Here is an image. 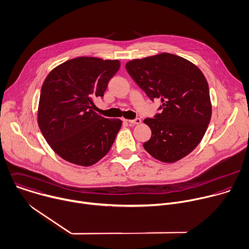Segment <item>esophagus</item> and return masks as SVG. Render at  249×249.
Instances as JSON below:
<instances>
[{
    "instance_id": "obj_1",
    "label": "esophagus",
    "mask_w": 249,
    "mask_h": 249,
    "mask_svg": "<svg viewBox=\"0 0 249 249\" xmlns=\"http://www.w3.org/2000/svg\"><path fill=\"white\" fill-rule=\"evenodd\" d=\"M126 122H128L130 124H139L141 123V120L139 118H136L134 120H128Z\"/></svg>"
}]
</instances>
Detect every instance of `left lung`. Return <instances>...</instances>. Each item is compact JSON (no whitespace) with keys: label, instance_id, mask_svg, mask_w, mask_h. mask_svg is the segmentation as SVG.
Segmentation results:
<instances>
[{"label":"left lung","instance_id":"obj_1","mask_svg":"<svg viewBox=\"0 0 249 249\" xmlns=\"http://www.w3.org/2000/svg\"><path fill=\"white\" fill-rule=\"evenodd\" d=\"M125 69L150 100L161 99L153 118L144 120L151 128L145 150L155 159L174 163L199 144L211 120L207 80L195 65L177 55L162 53L132 60Z\"/></svg>","mask_w":249,"mask_h":249}]
</instances>
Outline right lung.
I'll list each match as a JSON object with an SVG mask.
<instances>
[{"label":"right lung","mask_w":249,"mask_h":249,"mask_svg":"<svg viewBox=\"0 0 249 249\" xmlns=\"http://www.w3.org/2000/svg\"><path fill=\"white\" fill-rule=\"evenodd\" d=\"M120 67L118 60L79 57L58 66L44 80L38 124L48 144L66 161L91 166L109 152L122 121L99 116L93 107Z\"/></svg>","instance_id":"1"}]
</instances>
